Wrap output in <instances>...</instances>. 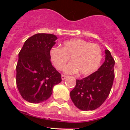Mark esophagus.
<instances>
[{"mask_svg":"<svg viewBox=\"0 0 130 130\" xmlns=\"http://www.w3.org/2000/svg\"><path fill=\"white\" fill-rule=\"evenodd\" d=\"M61 78H62V80H64V79H66V75H62Z\"/></svg>","mask_w":130,"mask_h":130,"instance_id":"obj_1","label":"esophagus"}]
</instances>
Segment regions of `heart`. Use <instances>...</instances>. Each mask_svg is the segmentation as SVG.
Segmentation results:
<instances>
[{
  "label": "heart",
  "mask_w": 130,
  "mask_h": 130,
  "mask_svg": "<svg viewBox=\"0 0 130 130\" xmlns=\"http://www.w3.org/2000/svg\"><path fill=\"white\" fill-rule=\"evenodd\" d=\"M50 57L55 68H64L70 57V62L64 68L66 73L79 72L80 75L94 73L99 68L102 60V50L99 45L83 39H73L63 43L62 47H54L50 50Z\"/></svg>",
  "instance_id": "b5f03b06"
}]
</instances>
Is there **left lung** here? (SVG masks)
<instances>
[{"label": "left lung", "instance_id": "8db88e82", "mask_svg": "<svg viewBox=\"0 0 130 130\" xmlns=\"http://www.w3.org/2000/svg\"><path fill=\"white\" fill-rule=\"evenodd\" d=\"M104 62L96 72L82 79H77L70 92L74 105L82 111H92L103 104L108 97L115 78V60L106 49Z\"/></svg>", "mask_w": 130, "mask_h": 130}]
</instances>
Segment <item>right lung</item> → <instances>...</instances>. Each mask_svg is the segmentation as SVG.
Listing matches in <instances>:
<instances>
[{"label":"right lung","instance_id":"obj_1","mask_svg":"<svg viewBox=\"0 0 130 130\" xmlns=\"http://www.w3.org/2000/svg\"><path fill=\"white\" fill-rule=\"evenodd\" d=\"M57 39L54 34H34L25 41L19 53L16 84L21 96L30 103L47 100L54 86L62 81L60 73L50 60V50Z\"/></svg>","mask_w":130,"mask_h":130}]
</instances>
